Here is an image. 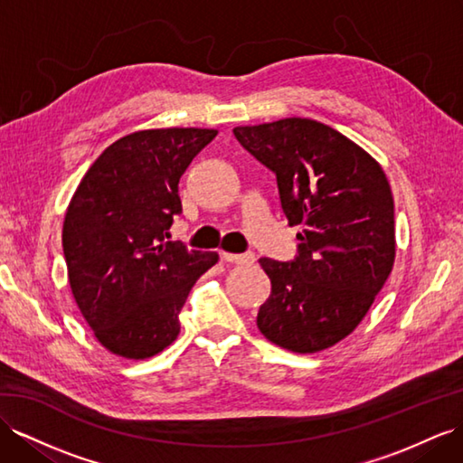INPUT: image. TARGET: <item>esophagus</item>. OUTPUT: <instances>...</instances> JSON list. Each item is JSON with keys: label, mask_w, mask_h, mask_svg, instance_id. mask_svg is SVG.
I'll list each match as a JSON object with an SVG mask.
<instances>
[{"label": "esophagus", "mask_w": 463, "mask_h": 463, "mask_svg": "<svg viewBox=\"0 0 463 463\" xmlns=\"http://www.w3.org/2000/svg\"><path fill=\"white\" fill-rule=\"evenodd\" d=\"M221 258L224 262H231V264H252L256 256L252 252H246V254H232V252H221Z\"/></svg>", "instance_id": "34e87169"}]
</instances>
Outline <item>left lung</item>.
Listing matches in <instances>:
<instances>
[{
  "label": "left lung",
  "mask_w": 463,
  "mask_h": 463,
  "mask_svg": "<svg viewBox=\"0 0 463 463\" xmlns=\"http://www.w3.org/2000/svg\"><path fill=\"white\" fill-rule=\"evenodd\" d=\"M236 140L276 174L298 232L291 262L260 258L271 293L256 325L269 342L315 354L362 323L395 262L393 195L370 154L333 127L289 117L236 127Z\"/></svg>",
  "instance_id": "left-lung-1"
}]
</instances>
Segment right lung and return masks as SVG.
I'll return each instance as SVG.
<instances>
[{"label": "right lung", "mask_w": 463, "mask_h": 463, "mask_svg": "<svg viewBox=\"0 0 463 463\" xmlns=\"http://www.w3.org/2000/svg\"><path fill=\"white\" fill-rule=\"evenodd\" d=\"M215 128H148L115 140L81 177L62 227L72 295L103 348L152 358L180 335V311L217 252L165 242L177 184Z\"/></svg>", "instance_id": "1"}]
</instances>
